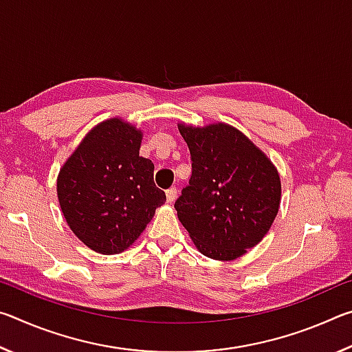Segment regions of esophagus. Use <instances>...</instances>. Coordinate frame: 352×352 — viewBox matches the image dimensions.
I'll use <instances>...</instances> for the list:
<instances>
[{
  "instance_id": "obj_1",
  "label": "esophagus",
  "mask_w": 352,
  "mask_h": 352,
  "mask_svg": "<svg viewBox=\"0 0 352 352\" xmlns=\"http://www.w3.org/2000/svg\"><path fill=\"white\" fill-rule=\"evenodd\" d=\"M166 199H168L169 204H172V201H175V199H177V189L175 188H169L168 190H166Z\"/></svg>"
}]
</instances>
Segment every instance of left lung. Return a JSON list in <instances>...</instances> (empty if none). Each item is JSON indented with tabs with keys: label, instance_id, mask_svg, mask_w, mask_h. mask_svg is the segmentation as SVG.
<instances>
[{
	"label": "left lung",
	"instance_id": "obj_1",
	"mask_svg": "<svg viewBox=\"0 0 352 352\" xmlns=\"http://www.w3.org/2000/svg\"><path fill=\"white\" fill-rule=\"evenodd\" d=\"M178 130L192 163L175 200L178 219L208 258L231 261L262 241L281 201V182L269 158L226 124Z\"/></svg>",
	"mask_w": 352,
	"mask_h": 352
}]
</instances>
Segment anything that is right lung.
I'll return each mask as SVG.
<instances>
[{
    "instance_id": "right-lung-1",
    "label": "right lung",
    "mask_w": 352,
    "mask_h": 352,
    "mask_svg": "<svg viewBox=\"0 0 352 352\" xmlns=\"http://www.w3.org/2000/svg\"><path fill=\"white\" fill-rule=\"evenodd\" d=\"M142 135L121 119L94 127L63 164L57 195L69 228L87 247L121 253L166 201L153 163L140 157Z\"/></svg>"
}]
</instances>
